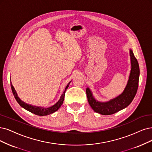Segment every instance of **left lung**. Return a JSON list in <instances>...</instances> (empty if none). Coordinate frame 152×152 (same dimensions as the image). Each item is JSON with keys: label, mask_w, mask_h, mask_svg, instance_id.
Instances as JSON below:
<instances>
[{"label": "left lung", "mask_w": 152, "mask_h": 152, "mask_svg": "<svg viewBox=\"0 0 152 152\" xmlns=\"http://www.w3.org/2000/svg\"><path fill=\"white\" fill-rule=\"evenodd\" d=\"M132 68L130 77L124 91L120 96L108 102H99L94 98L91 91L86 88V95L89 105L93 110L101 115H110L119 111L130 104L135 96L138 87L140 68L138 61L132 50H130Z\"/></svg>", "instance_id": "8db88e82"}]
</instances>
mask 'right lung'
I'll list each match as a JSON object with an SVG mask.
<instances>
[{"label": "right lung", "mask_w": 152, "mask_h": 152, "mask_svg": "<svg viewBox=\"0 0 152 152\" xmlns=\"http://www.w3.org/2000/svg\"><path fill=\"white\" fill-rule=\"evenodd\" d=\"M70 83L71 82H69L68 84H67V85L66 86V87L65 88L64 91L63 92V94L61 95V96L58 102L56 103L54 105L50 106V107H49V108H42V107H38V106H31V105H29V104H28L23 102L18 97V94H17L15 89H14V86H12L11 82H10V85H11V89H12V93L14 94V96L16 101L18 102V103L19 104V105L21 106L22 108L26 109L27 111L31 112V113H32L34 114L38 115V116H46V115L54 113L55 111H57L61 107V106L62 105V104H63V103L64 102L66 90L67 89V88L69 87Z\"/></svg>", "instance_id": "right-lung-1"}]
</instances>
